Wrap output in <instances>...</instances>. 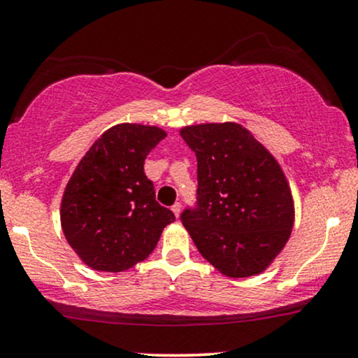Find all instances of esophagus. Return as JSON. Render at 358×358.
I'll return each mask as SVG.
<instances>
[{
  "label": "esophagus",
  "mask_w": 358,
  "mask_h": 358,
  "mask_svg": "<svg viewBox=\"0 0 358 358\" xmlns=\"http://www.w3.org/2000/svg\"><path fill=\"white\" fill-rule=\"evenodd\" d=\"M171 210H173L175 217H176V219H178V217H180V212H182V205H180V203H175L173 207H171Z\"/></svg>",
  "instance_id": "esophagus-1"
}]
</instances>
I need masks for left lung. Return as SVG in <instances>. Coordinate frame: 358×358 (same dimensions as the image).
I'll use <instances>...</instances> for the list:
<instances>
[{"mask_svg": "<svg viewBox=\"0 0 358 358\" xmlns=\"http://www.w3.org/2000/svg\"><path fill=\"white\" fill-rule=\"evenodd\" d=\"M180 136L196 156L199 203L182 213L193 244L225 276L264 273L294 224L281 165L237 122L185 126Z\"/></svg>", "mask_w": 358, "mask_h": 358, "instance_id": "8db88e82", "label": "left lung"}]
</instances>
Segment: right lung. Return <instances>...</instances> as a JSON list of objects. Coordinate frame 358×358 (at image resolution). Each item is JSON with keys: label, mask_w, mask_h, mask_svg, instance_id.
Here are the masks:
<instances>
[{"label": "right lung", "mask_w": 358, "mask_h": 358, "mask_svg": "<svg viewBox=\"0 0 358 358\" xmlns=\"http://www.w3.org/2000/svg\"><path fill=\"white\" fill-rule=\"evenodd\" d=\"M166 136L158 126L122 122L94 141L62 195L60 224L89 268L127 271L153 252L173 212L155 199L145 175L148 153Z\"/></svg>", "instance_id": "obj_1"}]
</instances>
